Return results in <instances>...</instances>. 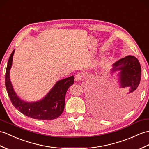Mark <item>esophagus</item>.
I'll return each instance as SVG.
<instances>
[{
  "mask_svg": "<svg viewBox=\"0 0 149 149\" xmlns=\"http://www.w3.org/2000/svg\"><path fill=\"white\" fill-rule=\"evenodd\" d=\"M82 79H83V74L82 73H80V72L76 74L75 76V81H77V82L82 80Z\"/></svg>",
  "mask_w": 149,
  "mask_h": 149,
  "instance_id": "obj_1",
  "label": "esophagus"
}]
</instances>
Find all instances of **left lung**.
I'll return each mask as SVG.
<instances>
[{
    "instance_id": "obj_1",
    "label": "left lung",
    "mask_w": 149,
    "mask_h": 149,
    "mask_svg": "<svg viewBox=\"0 0 149 149\" xmlns=\"http://www.w3.org/2000/svg\"><path fill=\"white\" fill-rule=\"evenodd\" d=\"M117 70L120 71L119 73L120 88H125L127 92L124 98V105L131 106L135 101L139 91L141 75L140 62L134 56H127L113 64L112 73ZM93 102L98 109L103 111L105 110L104 104L100 101L96 100Z\"/></svg>"
}]
</instances>
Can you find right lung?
<instances>
[{
  "label": "right lung",
  "instance_id": "add662e5",
  "mask_svg": "<svg viewBox=\"0 0 149 149\" xmlns=\"http://www.w3.org/2000/svg\"><path fill=\"white\" fill-rule=\"evenodd\" d=\"M15 51V49L10 55L5 76L6 88L12 104L21 113L31 118L39 120H53L58 118L63 112L65 95L69 87L74 84V75L58 81L41 100L36 102H26L17 96L10 81L9 72Z\"/></svg>",
  "mask_w": 149,
  "mask_h": 149
}]
</instances>
